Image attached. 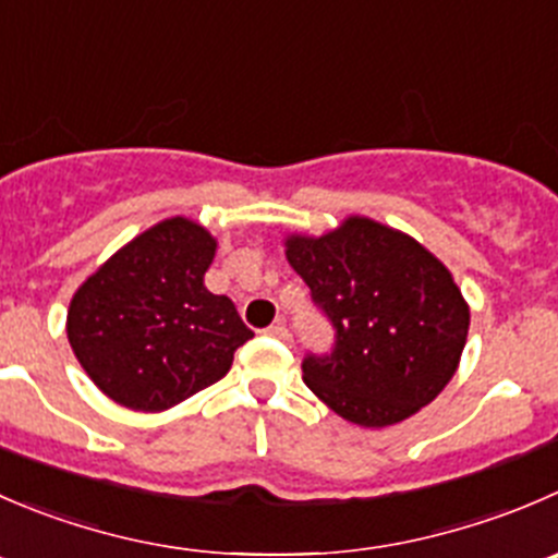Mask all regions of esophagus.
<instances>
[{
	"label": "esophagus",
	"instance_id": "34e87169",
	"mask_svg": "<svg viewBox=\"0 0 558 558\" xmlns=\"http://www.w3.org/2000/svg\"><path fill=\"white\" fill-rule=\"evenodd\" d=\"M264 332H267L269 338H278V340H283V343H289V340H291V332H289V327H286L283 322H275L272 327H267V329H264Z\"/></svg>",
	"mask_w": 558,
	"mask_h": 558
}]
</instances>
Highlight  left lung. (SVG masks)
Returning a JSON list of instances; mask_svg holds the SVG:
<instances>
[{
    "mask_svg": "<svg viewBox=\"0 0 558 558\" xmlns=\"http://www.w3.org/2000/svg\"><path fill=\"white\" fill-rule=\"evenodd\" d=\"M286 256L332 324L327 354L307 351L305 384L343 420L395 425L428 405L456 373L469 307L439 258L400 231L349 218Z\"/></svg>",
    "mask_w": 558,
    "mask_h": 558,
    "instance_id": "8db88e82",
    "label": "left lung"
}]
</instances>
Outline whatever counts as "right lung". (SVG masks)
Returning <instances> with one entry per match:
<instances>
[{
  "label": "right lung",
  "instance_id": "obj_1",
  "mask_svg": "<svg viewBox=\"0 0 558 558\" xmlns=\"http://www.w3.org/2000/svg\"><path fill=\"white\" fill-rule=\"evenodd\" d=\"M215 240L171 218L108 258L68 311V338L92 381L135 411H163L229 373L253 329L204 286Z\"/></svg>",
  "mask_w": 558,
  "mask_h": 558
}]
</instances>
